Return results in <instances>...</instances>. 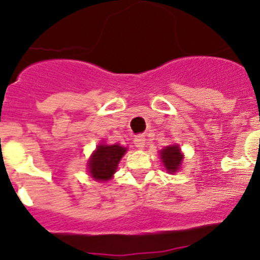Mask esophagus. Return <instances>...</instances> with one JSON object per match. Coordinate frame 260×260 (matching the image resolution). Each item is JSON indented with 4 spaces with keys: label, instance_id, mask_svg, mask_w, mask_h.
Returning <instances> with one entry per match:
<instances>
[{
    "label": "esophagus",
    "instance_id": "obj_1",
    "mask_svg": "<svg viewBox=\"0 0 260 260\" xmlns=\"http://www.w3.org/2000/svg\"><path fill=\"white\" fill-rule=\"evenodd\" d=\"M134 144L138 150H143L144 147H146V138H144V135H137L134 138Z\"/></svg>",
    "mask_w": 260,
    "mask_h": 260
}]
</instances>
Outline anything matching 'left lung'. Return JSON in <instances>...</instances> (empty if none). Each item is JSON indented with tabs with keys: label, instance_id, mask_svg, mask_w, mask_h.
<instances>
[{
	"label": "left lung",
	"instance_id": "left-lung-1",
	"mask_svg": "<svg viewBox=\"0 0 260 260\" xmlns=\"http://www.w3.org/2000/svg\"><path fill=\"white\" fill-rule=\"evenodd\" d=\"M160 157L168 173H176L180 169L181 162L183 160V155L178 144L165 147L164 150L160 151Z\"/></svg>",
	"mask_w": 260,
	"mask_h": 260
}]
</instances>
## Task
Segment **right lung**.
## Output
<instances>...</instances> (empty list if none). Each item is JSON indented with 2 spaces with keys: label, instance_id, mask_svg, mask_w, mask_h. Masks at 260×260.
<instances>
[{
  "label": "right lung",
  "instance_id": "obj_1",
  "mask_svg": "<svg viewBox=\"0 0 260 260\" xmlns=\"http://www.w3.org/2000/svg\"><path fill=\"white\" fill-rule=\"evenodd\" d=\"M127 151L119 144H99L88 160V173L96 181H108L116 173L119 160Z\"/></svg>",
  "mask_w": 260,
  "mask_h": 260
}]
</instances>
